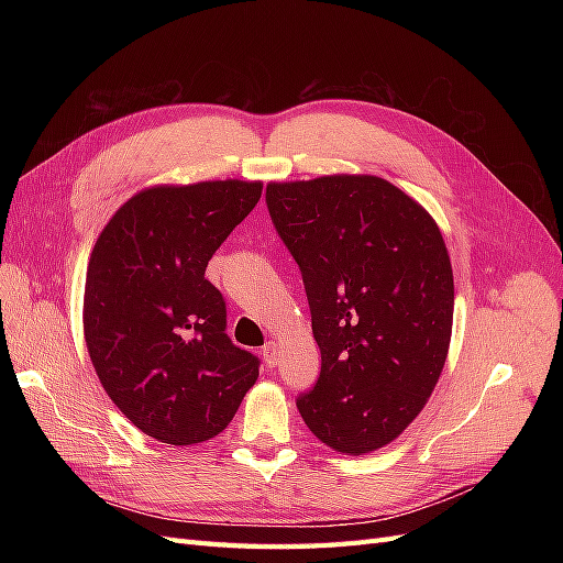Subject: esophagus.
<instances>
[{
	"label": "esophagus",
	"mask_w": 563,
	"mask_h": 563,
	"mask_svg": "<svg viewBox=\"0 0 563 563\" xmlns=\"http://www.w3.org/2000/svg\"><path fill=\"white\" fill-rule=\"evenodd\" d=\"M277 352H279V347H277V343H265V347L261 350V354H263V362H265V366L267 368H275L277 366Z\"/></svg>",
	"instance_id": "1"
}]
</instances>
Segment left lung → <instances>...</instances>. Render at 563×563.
I'll return each instance as SVG.
<instances>
[{
  "instance_id": "1",
  "label": "left lung",
  "mask_w": 563,
  "mask_h": 563,
  "mask_svg": "<svg viewBox=\"0 0 563 563\" xmlns=\"http://www.w3.org/2000/svg\"><path fill=\"white\" fill-rule=\"evenodd\" d=\"M267 209L296 258L321 350L298 397L310 432L345 455L395 441L428 404L453 331V267L437 220L371 174L267 183Z\"/></svg>"
}]
</instances>
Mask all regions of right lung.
Instances as JSON below:
<instances>
[{
    "instance_id": "obj_1",
    "label": "right lung",
    "mask_w": 563,
    "mask_h": 563,
    "mask_svg": "<svg viewBox=\"0 0 563 563\" xmlns=\"http://www.w3.org/2000/svg\"><path fill=\"white\" fill-rule=\"evenodd\" d=\"M261 195V180L152 185L93 244L81 310L91 364L119 411L162 444L220 434L258 380L203 272Z\"/></svg>"
}]
</instances>
